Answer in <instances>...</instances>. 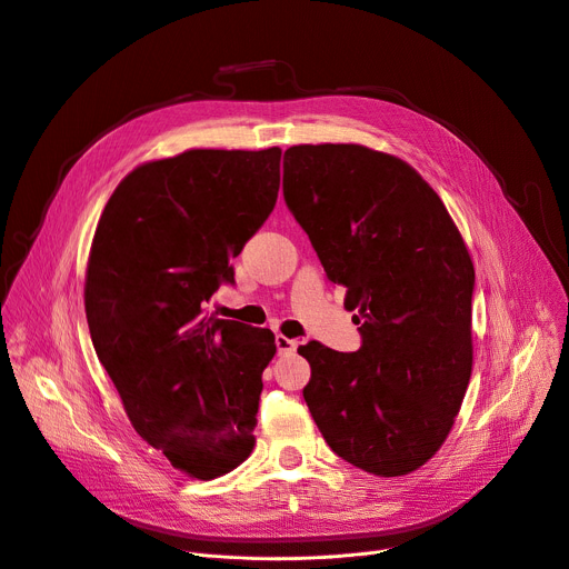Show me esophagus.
<instances>
[{
    "label": "esophagus",
    "mask_w": 569,
    "mask_h": 569,
    "mask_svg": "<svg viewBox=\"0 0 569 569\" xmlns=\"http://www.w3.org/2000/svg\"><path fill=\"white\" fill-rule=\"evenodd\" d=\"M276 346H278V353L280 356H291L296 348H298V341H293V339H289L284 335H278L276 337Z\"/></svg>",
    "instance_id": "obj_1"
}]
</instances>
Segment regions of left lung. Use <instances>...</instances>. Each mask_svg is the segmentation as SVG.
<instances>
[{"label": "left lung", "mask_w": 569, "mask_h": 569, "mask_svg": "<svg viewBox=\"0 0 569 569\" xmlns=\"http://www.w3.org/2000/svg\"><path fill=\"white\" fill-rule=\"evenodd\" d=\"M282 191L362 335L356 353L298 348L305 403L346 462L410 473L445 445L469 385V250L421 174L365 146L289 148Z\"/></svg>", "instance_id": "1"}]
</instances>
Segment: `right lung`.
Returning <instances> with one entry per match:
<instances>
[{"label": "right lung", "instance_id": "right-lung-1", "mask_svg": "<svg viewBox=\"0 0 569 569\" xmlns=\"http://www.w3.org/2000/svg\"><path fill=\"white\" fill-rule=\"evenodd\" d=\"M280 148L187 150L134 168L109 198L86 267L96 353L143 440L174 469L211 480L254 447L269 328L204 305L234 282L230 259L264 226Z\"/></svg>", "mask_w": 569, "mask_h": 569}]
</instances>
